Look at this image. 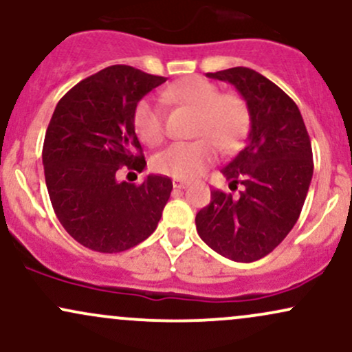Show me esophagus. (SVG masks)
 Listing matches in <instances>:
<instances>
[{"label":"esophagus","instance_id":"1","mask_svg":"<svg viewBox=\"0 0 352 352\" xmlns=\"http://www.w3.org/2000/svg\"><path fill=\"white\" fill-rule=\"evenodd\" d=\"M172 185L173 188H185L188 185L187 180H182V179H173L172 180Z\"/></svg>","mask_w":352,"mask_h":352}]
</instances>
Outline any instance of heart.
Segmentation results:
<instances>
[{
    "label": "heart",
    "mask_w": 352,
    "mask_h": 352,
    "mask_svg": "<svg viewBox=\"0 0 352 352\" xmlns=\"http://www.w3.org/2000/svg\"><path fill=\"white\" fill-rule=\"evenodd\" d=\"M170 102L197 111L192 142H177L157 153L153 170L173 179L199 177L217 160L218 147L232 152L240 145L250 125V109L236 92H220L215 84L201 78H185L164 92ZM134 127L140 140L159 145L165 137L164 111L151 99H142L134 109Z\"/></svg>",
    "instance_id": "b5f03b06"
}]
</instances>
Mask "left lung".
<instances>
[{
	"mask_svg": "<svg viewBox=\"0 0 352 352\" xmlns=\"http://www.w3.org/2000/svg\"><path fill=\"white\" fill-rule=\"evenodd\" d=\"M233 84L250 109L248 139L221 168L240 195L212 190L197 213L201 240L221 256L252 263L272 253L300 218L313 177V151L300 109L276 84L248 67L208 72Z\"/></svg>",
	"mask_w": 352,
	"mask_h": 352,
	"instance_id": "8db88e82",
	"label": "left lung"
}]
</instances>
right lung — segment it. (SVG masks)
<instances>
[{"mask_svg":"<svg viewBox=\"0 0 352 352\" xmlns=\"http://www.w3.org/2000/svg\"><path fill=\"white\" fill-rule=\"evenodd\" d=\"M165 80L117 64L80 80L54 109L43 145L46 187L60 225L89 250L125 252L159 225L172 180L147 175L135 185L119 173L144 170L134 109Z\"/></svg>","mask_w":352,"mask_h":352,"instance_id":"add662e5","label":"right lung"}]
</instances>
